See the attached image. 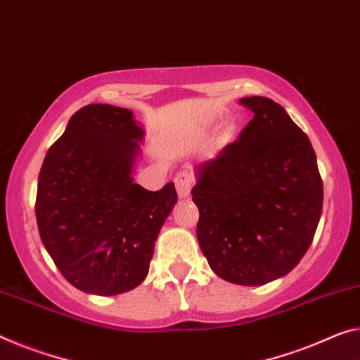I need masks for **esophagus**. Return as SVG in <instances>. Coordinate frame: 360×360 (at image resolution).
Instances as JSON below:
<instances>
[{
  "mask_svg": "<svg viewBox=\"0 0 360 360\" xmlns=\"http://www.w3.org/2000/svg\"><path fill=\"white\" fill-rule=\"evenodd\" d=\"M175 188H176V193H179V198H188V195H190V190L193 186V181H195V179H193V175L190 172H186V170H184V172H179L175 176Z\"/></svg>",
  "mask_w": 360,
  "mask_h": 360,
  "instance_id": "34e87169",
  "label": "esophagus"
}]
</instances>
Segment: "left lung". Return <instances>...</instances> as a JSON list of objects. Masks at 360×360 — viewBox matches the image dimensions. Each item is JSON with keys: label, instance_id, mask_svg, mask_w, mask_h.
I'll return each instance as SVG.
<instances>
[{"label": "left lung", "instance_id": "obj_1", "mask_svg": "<svg viewBox=\"0 0 360 360\" xmlns=\"http://www.w3.org/2000/svg\"><path fill=\"white\" fill-rule=\"evenodd\" d=\"M252 110L240 140L195 169L196 236L215 275L261 286L290 274L311 246L323 185L307 135L264 96L241 98Z\"/></svg>", "mask_w": 360, "mask_h": 360}]
</instances>
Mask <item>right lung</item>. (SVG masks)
<instances>
[{"instance_id": "right-lung-1", "label": "right lung", "mask_w": 360, "mask_h": 360, "mask_svg": "<svg viewBox=\"0 0 360 360\" xmlns=\"http://www.w3.org/2000/svg\"><path fill=\"white\" fill-rule=\"evenodd\" d=\"M145 129L130 109L88 104L48 149L37 190L41 241L64 278L88 295L136 288L149 272L175 185L134 181Z\"/></svg>"}]
</instances>
